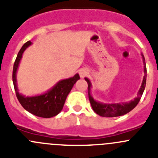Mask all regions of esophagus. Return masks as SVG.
<instances>
[{"label":"esophagus","instance_id":"obj_1","mask_svg":"<svg viewBox=\"0 0 158 158\" xmlns=\"http://www.w3.org/2000/svg\"><path fill=\"white\" fill-rule=\"evenodd\" d=\"M79 73L81 78H84L85 76H86L89 74V70L87 69H81L79 71Z\"/></svg>","mask_w":158,"mask_h":158}]
</instances>
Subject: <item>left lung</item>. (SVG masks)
I'll return each mask as SVG.
<instances>
[{
    "instance_id": "obj_1",
    "label": "left lung",
    "mask_w": 158,
    "mask_h": 158,
    "mask_svg": "<svg viewBox=\"0 0 158 158\" xmlns=\"http://www.w3.org/2000/svg\"><path fill=\"white\" fill-rule=\"evenodd\" d=\"M141 55H142L143 62V70L145 75H144L143 79L140 88H139V91H138V96L135 98H134V100H132L129 102L116 103V104H114H114H105V103L96 101L94 97H93L92 94H91L92 83H91L90 80L88 78L85 77V80L88 83V95H89V102H90V104L92 106L93 110H94V112L97 113L99 115L102 116V117H118V116H122L129 113V111H131L138 104V103L140 101L143 93L144 89H145L146 80H147V75H146L147 68H146L145 58H144L143 54H141Z\"/></svg>"
}]
</instances>
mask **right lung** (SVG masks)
I'll use <instances>...</instances> for the list:
<instances>
[{"label": "right lung", "instance_id": "right-lung-1", "mask_svg": "<svg viewBox=\"0 0 158 158\" xmlns=\"http://www.w3.org/2000/svg\"><path fill=\"white\" fill-rule=\"evenodd\" d=\"M32 43L28 41L19 51L13 67L12 79L16 97L21 105L31 114L41 118L54 117L58 114L64 107L68 95L76 81L80 79L76 73L73 77L58 81L53 87L42 94L35 96H25L19 92L17 83V71L24 51Z\"/></svg>", "mask_w": 158, "mask_h": 158}]
</instances>
